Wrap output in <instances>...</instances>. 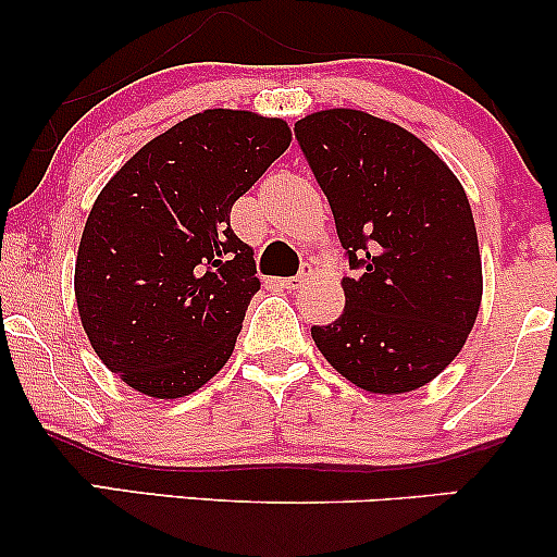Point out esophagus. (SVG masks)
I'll list each match as a JSON object with an SVG mask.
<instances>
[{
    "mask_svg": "<svg viewBox=\"0 0 557 557\" xmlns=\"http://www.w3.org/2000/svg\"><path fill=\"white\" fill-rule=\"evenodd\" d=\"M309 280H311V267H306L304 272L296 274V277H285L283 287H287V290H300V287L309 283Z\"/></svg>",
    "mask_w": 557,
    "mask_h": 557,
    "instance_id": "1",
    "label": "esophagus"
}]
</instances>
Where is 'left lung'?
<instances>
[{"mask_svg":"<svg viewBox=\"0 0 557 557\" xmlns=\"http://www.w3.org/2000/svg\"><path fill=\"white\" fill-rule=\"evenodd\" d=\"M296 138L327 196L354 277L317 348L369 393L424 387L461 354L482 304V259L463 185L406 127L324 110Z\"/></svg>","mask_w":557,"mask_h":557,"instance_id":"left-lung-1","label":"left lung"}]
</instances>
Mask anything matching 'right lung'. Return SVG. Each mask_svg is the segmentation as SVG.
Listing matches in <instances>:
<instances>
[{
  "label": "right lung",
  "mask_w": 557,
  "mask_h": 557,
  "mask_svg": "<svg viewBox=\"0 0 557 557\" xmlns=\"http://www.w3.org/2000/svg\"><path fill=\"white\" fill-rule=\"evenodd\" d=\"M287 146L280 117L207 110L104 185L83 230L75 300L96 356L125 385L183 398L225 367L259 290L230 209Z\"/></svg>",
  "instance_id": "add662e5"
}]
</instances>
